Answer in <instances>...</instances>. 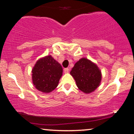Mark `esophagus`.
<instances>
[{"label": "esophagus", "instance_id": "1", "mask_svg": "<svg viewBox=\"0 0 134 134\" xmlns=\"http://www.w3.org/2000/svg\"><path fill=\"white\" fill-rule=\"evenodd\" d=\"M69 71V69H68V68H65V69H64V72L65 73H68Z\"/></svg>", "mask_w": 134, "mask_h": 134}]
</instances>
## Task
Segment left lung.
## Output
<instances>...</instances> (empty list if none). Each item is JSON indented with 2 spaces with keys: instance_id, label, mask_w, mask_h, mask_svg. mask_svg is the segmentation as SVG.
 Segmentation results:
<instances>
[{
  "instance_id": "obj_1",
  "label": "left lung",
  "mask_w": 134,
  "mask_h": 134,
  "mask_svg": "<svg viewBox=\"0 0 134 134\" xmlns=\"http://www.w3.org/2000/svg\"><path fill=\"white\" fill-rule=\"evenodd\" d=\"M70 75L75 79L78 88L86 94L94 91L100 85L102 79L101 71L97 65L85 58L76 63Z\"/></svg>"
}]
</instances>
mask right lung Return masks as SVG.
Masks as SVG:
<instances>
[{"label":"right lung","mask_w":134,"mask_h":134,"mask_svg":"<svg viewBox=\"0 0 134 134\" xmlns=\"http://www.w3.org/2000/svg\"><path fill=\"white\" fill-rule=\"evenodd\" d=\"M63 75L61 64L51 55L38 59L32 70V78L38 90L49 93L57 87Z\"/></svg>","instance_id":"1"}]
</instances>
